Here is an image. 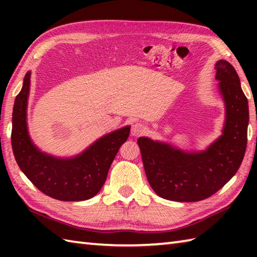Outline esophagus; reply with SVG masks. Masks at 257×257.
Listing matches in <instances>:
<instances>
[{
  "label": "esophagus",
  "instance_id": "esophagus-1",
  "mask_svg": "<svg viewBox=\"0 0 257 257\" xmlns=\"http://www.w3.org/2000/svg\"><path fill=\"white\" fill-rule=\"evenodd\" d=\"M146 125L141 122H135L132 125V135L134 137H139V136L144 135L146 133Z\"/></svg>",
  "mask_w": 257,
  "mask_h": 257
}]
</instances>
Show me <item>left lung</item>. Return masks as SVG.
<instances>
[{
	"mask_svg": "<svg viewBox=\"0 0 257 257\" xmlns=\"http://www.w3.org/2000/svg\"><path fill=\"white\" fill-rule=\"evenodd\" d=\"M215 69L226 113L219 139L200 152H185L147 137L138 139L147 179L163 199L196 202L210 198L230 181L243 161L247 145V98L230 63L221 59Z\"/></svg>",
	"mask_w": 257,
	"mask_h": 257,
	"instance_id": "8db88e82",
	"label": "left lung"
}]
</instances>
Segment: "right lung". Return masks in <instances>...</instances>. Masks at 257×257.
Instances as JSON below:
<instances>
[{
	"mask_svg": "<svg viewBox=\"0 0 257 257\" xmlns=\"http://www.w3.org/2000/svg\"><path fill=\"white\" fill-rule=\"evenodd\" d=\"M31 72L15 98L12 117V148L15 160L30 181L44 194L61 201H84L95 196L120 147L129 137L130 127H123L95 141L74 158H55L36 148L27 132L26 109Z\"/></svg>",
	"mask_w": 257,
	"mask_h": 257,
	"instance_id": "1",
	"label": "right lung"
}]
</instances>
